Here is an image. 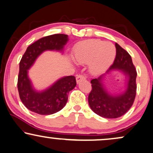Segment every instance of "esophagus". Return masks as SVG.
Returning <instances> with one entry per match:
<instances>
[{"mask_svg":"<svg viewBox=\"0 0 153 153\" xmlns=\"http://www.w3.org/2000/svg\"><path fill=\"white\" fill-rule=\"evenodd\" d=\"M85 79H86V78L83 75H78V76L76 77L77 83H79V82H80V81L85 80Z\"/></svg>","mask_w":153,"mask_h":153,"instance_id":"34e87169","label":"esophagus"}]
</instances>
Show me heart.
Instances as JSON below:
<instances>
[{
    "label": "heart",
    "mask_w": 153,
    "mask_h": 153,
    "mask_svg": "<svg viewBox=\"0 0 153 153\" xmlns=\"http://www.w3.org/2000/svg\"><path fill=\"white\" fill-rule=\"evenodd\" d=\"M116 56L115 46L109 42L90 39L76 46L74 58L77 62L88 64L91 72L99 74L110 66Z\"/></svg>",
    "instance_id": "1"
}]
</instances>
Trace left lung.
Returning <instances> with one entry per match:
<instances>
[{
  "instance_id": "1",
  "label": "left lung",
  "mask_w": 153,
  "mask_h": 153,
  "mask_svg": "<svg viewBox=\"0 0 153 153\" xmlns=\"http://www.w3.org/2000/svg\"><path fill=\"white\" fill-rule=\"evenodd\" d=\"M116 57L107 73L114 69L122 71L128 76L126 90L119 95L109 94L102 83L103 75L91 80L92 90L88 96L89 105L94 113L107 119H115L125 114L134 102L136 94L137 72L128 52L116 43Z\"/></svg>"
}]
</instances>
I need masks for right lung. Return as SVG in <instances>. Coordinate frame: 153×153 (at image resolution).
Wrapping results in <instances>:
<instances>
[{
	"mask_svg": "<svg viewBox=\"0 0 153 153\" xmlns=\"http://www.w3.org/2000/svg\"><path fill=\"white\" fill-rule=\"evenodd\" d=\"M68 35L56 34L44 36L29 46L20 62L17 89L23 104L29 110L41 115H50L61 110L66 104L68 93L76 85L75 76L59 79L43 92H36L28 78V69L39 56L46 50L62 51L67 43Z\"/></svg>",
	"mask_w": 153,
	"mask_h": 153,
	"instance_id": "add662e5",
	"label": "right lung"
}]
</instances>
